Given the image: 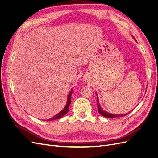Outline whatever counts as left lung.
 <instances>
[{
  "label": "left lung",
  "mask_w": 158,
  "mask_h": 158,
  "mask_svg": "<svg viewBox=\"0 0 158 158\" xmlns=\"http://www.w3.org/2000/svg\"><path fill=\"white\" fill-rule=\"evenodd\" d=\"M97 99H98V103H97V105H98V112L99 113H100L102 114V115H103V117H107V118H114V117H124L127 115V114L128 113H127V114H110L109 113H107V111H104V110L99 106V102H98V98H97Z\"/></svg>",
  "instance_id": "1"
}]
</instances>
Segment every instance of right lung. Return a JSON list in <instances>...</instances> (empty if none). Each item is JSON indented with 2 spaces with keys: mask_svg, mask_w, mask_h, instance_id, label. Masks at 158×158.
Wrapping results in <instances>:
<instances>
[{
  "mask_svg": "<svg viewBox=\"0 0 158 158\" xmlns=\"http://www.w3.org/2000/svg\"><path fill=\"white\" fill-rule=\"evenodd\" d=\"M72 92H73V90L70 91V92L69 93V94L68 95V98H67V103H66V106L64 107V108L62 110V111L58 113L57 114H56L55 116H54L53 117H52L49 119H48V121H52V120H55V119H59L61 117H63L64 115H65V114L67 113V112L69 111V106L70 104L71 103V100H70V98H71V95H72Z\"/></svg>",
  "mask_w": 158,
  "mask_h": 158,
  "instance_id": "obj_1",
  "label": "right lung"
}]
</instances>
